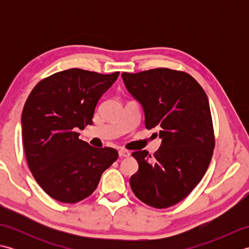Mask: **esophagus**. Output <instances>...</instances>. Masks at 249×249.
Instances as JSON below:
<instances>
[{
    "label": "esophagus",
    "mask_w": 249,
    "mask_h": 249,
    "mask_svg": "<svg viewBox=\"0 0 249 249\" xmlns=\"http://www.w3.org/2000/svg\"><path fill=\"white\" fill-rule=\"evenodd\" d=\"M119 156L121 158H125V157H129L130 156V153L126 150H120L119 151Z\"/></svg>",
    "instance_id": "esophagus-1"
}]
</instances>
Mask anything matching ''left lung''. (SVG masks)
Here are the masks:
<instances>
[{"mask_svg": "<svg viewBox=\"0 0 249 249\" xmlns=\"http://www.w3.org/2000/svg\"><path fill=\"white\" fill-rule=\"evenodd\" d=\"M127 91L141 104L147 129H160L161 144L153 157L133 155L139 169L129 183L136 197L156 209L183 200L208 170L215 146L212 115L204 89L184 71L155 68L123 72Z\"/></svg>", "mask_w": 249, "mask_h": 249, "instance_id": "obj_1", "label": "left lung"}]
</instances>
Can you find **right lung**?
<instances>
[{"instance_id": "1", "label": "right lung", "mask_w": 249, "mask_h": 249, "mask_svg": "<svg viewBox=\"0 0 249 249\" xmlns=\"http://www.w3.org/2000/svg\"><path fill=\"white\" fill-rule=\"evenodd\" d=\"M120 75L71 68L43 79L32 89L21 116L26 161L51 198L76 203L89 197L103 172L118 160L112 147H94L77 129L92 125L95 107Z\"/></svg>"}]
</instances>
